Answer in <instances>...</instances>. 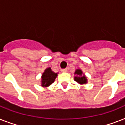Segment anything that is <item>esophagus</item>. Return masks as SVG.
<instances>
[{
  "label": "esophagus",
  "instance_id": "obj_1",
  "mask_svg": "<svg viewBox=\"0 0 125 125\" xmlns=\"http://www.w3.org/2000/svg\"><path fill=\"white\" fill-rule=\"evenodd\" d=\"M61 71H62V72H67V69H62L61 70Z\"/></svg>",
  "mask_w": 125,
  "mask_h": 125
}]
</instances>
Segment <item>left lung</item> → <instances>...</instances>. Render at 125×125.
Returning a JSON list of instances; mask_svg holds the SVG:
<instances>
[{
	"label": "left lung",
	"instance_id": "obj_1",
	"mask_svg": "<svg viewBox=\"0 0 125 125\" xmlns=\"http://www.w3.org/2000/svg\"><path fill=\"white\" fill-rule=\"evenodd\" d=\"M74 74L76 76H74V80L78 82L80 84H85L87 83V78L85 77L84 74L82 73V70L80 69H76L75 71Z\"/></svg>",
	"mask_w": 125,
	"mask_h": 125
}]
</instances>
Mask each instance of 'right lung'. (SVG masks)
<instances>
[{
    "label": "right lung",
    "instance_id": "obj_1",
    "mask_svg": "<svg viewBox=\"0 0 125 125\" xmlns=\"http://www.w3.org/2000/svg\"><path fill=\"white\" fill-rule=\"evenodd\" d=\"M58 76V73H56L51 70V67L47 68L42 76V86L48 87L54 82L55 79Z\"/></svg>",
    "mask_w": 125,
    "mask_h": 125
}]
</instances>
